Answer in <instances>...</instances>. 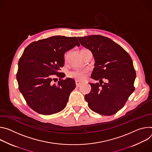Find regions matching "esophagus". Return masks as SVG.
I'll list each match as a JSON object with an SVG mask.
<instances>
[{
	"label": "esophagus",
	"instance_id": "obj_1",
	"mask_svg": "<svg viewBox=\"0 0 152 152\" xmlns=\"http://www.w3.org/2000/svg\"><path fill=\"white\" fill-rule=\"evenodd\" d=\"M75 83H76V86H80L81 85V81H78V80H76L75 81Z\"/></svg>",
	"mask_w": 152,
	"mask_h": 152
}]
</instances>
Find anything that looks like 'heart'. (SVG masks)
I'll return each mask as SVG.
<instances>
[{
  "instance_id": "heart-1",
  "label": "heart",
  "mask_w": 152,
  "mask_h": 152,
  "mask_svg": "<svg viewBox=\"0 0 152 152\" xmlns=\"http://www.w3.org/2000/svg\"><path fill=\"white\" fill-rule=\"evenodd\" d=\"M87 70L86 69H75L69 73V76L71 78H74L77 80L83 81L85 80L87 76Z\"/></svg>"
}]
</instances>
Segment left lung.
<instances>
[{
	"label": "left lung",
	"mask_w": 152,
	"mask_h": 152,
	"mask_svg": "<svg viewBox=\"0 0 152 152\" xmlns=\"http://www.w3.org/2000/svg\"><path fill=\"white\" fill-rule=\"evenodd\" d=\"M78 39L92 52L95 61L91 78L99 80V83H89L91 91L85 96L88 106L100 115H112L124 107L135 89L133 61L121 46L107 37L92 35Z\"/></svg>",
	"instance_id": "8db88e82"
}]
</instances>
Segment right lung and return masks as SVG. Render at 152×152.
Here are the masks:
<instances>
[{"label":"right lung","mask_w":152,"mask_h":152,"mask_svg":"<svg viewBox=\"0 0 152 152\" xmlns=\"http://www.w3.org/2000/svg\"><path fill=\"white\" fill-rule=\"evenodd\" d=\"M75 46H80L76 37L57 36L33 42L25 49L16 78L20 92L33 110L49 115L66 107L76 85L72 78L63 80L65 74L60 71L64 53ZM57 77L59 81L56 84L53 82Z\"/></svg>","instance_id":"right-lung-1"}]
</instances>
